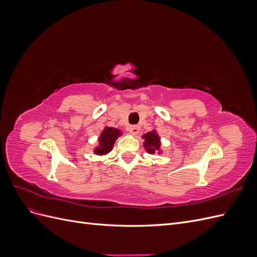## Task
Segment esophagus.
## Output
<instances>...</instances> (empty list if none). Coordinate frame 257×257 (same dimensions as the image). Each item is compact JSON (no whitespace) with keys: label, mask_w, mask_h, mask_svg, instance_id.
I'll list each match as a JSON object with an SVG mask.
<instances>
[{"label":"esophagus","mask_w":257,"mask_h":257,"mask_svg":"<svg viewBox=\"0 0 257 257\" xmlns=\"http://www.w3.org/2000/svg\"><path fill=\"white\" fill-rule=\"evenodd\" d=\"M128 131H130L131 134L137 135V134L139 133V131H141V127H139L138 125H131L130 128H128Z\"/></svg>","instance_id":"1"}]
</instances>
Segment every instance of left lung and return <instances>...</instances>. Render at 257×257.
I'll list each match as a JSON object with an SVG mask.
<instances>
[{
    "instance_id": "8db88e82",
    "label": "left lung",
    "mask_w": 257,
    "mask_h": 257,
    "mask_svg": "<svg viewBox=\"0 0 257 257\" xmlns=\"http://www.w3.org/2000/svg\"><path fill=\"white\" fill-rule=\"evenodd\" d=\"M145 138V148L149 153H154L157 150L160 149V138L155 132H149L146 135H144Z\"/></svg>"
}]
</instances>
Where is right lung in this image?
<instances>
[{"instance_id":"right-lung-1","label":"right lung","mask_w":257,"mask_h":257,"mask_svg":"<svg viewBox=\"0 0 257 257\" xmlns=\"http://www.w3.org/2000/svg\"><path fill=\"white\" fill-rule=\"evenodd\" d=\"M120 135H121V132L119 130L113 128V127H105L103 133L100 134V137H99V141H98L99 147L96 148L94 152L97 155L108 153L112 149L115 139Z\"/></svg>"}]
</instances>
